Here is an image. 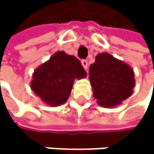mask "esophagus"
Returning <instances> with one entry per match:
<instances>
[{"label":"esophagus","mask_w":154,"mask_h":154,"mask_svg":"<svg viewBox=\"0 0 154 154\" xmlns=\"http://www.w3.org/2000/svg\"><path fill=\"white\" fill-rule=\"evenodd\" d=\"M81 63H82V66H83L84 69H85L86 71H88V61H87V60H82V61H81Z\"/></svg>","instance_id":"1"}]
</instances>
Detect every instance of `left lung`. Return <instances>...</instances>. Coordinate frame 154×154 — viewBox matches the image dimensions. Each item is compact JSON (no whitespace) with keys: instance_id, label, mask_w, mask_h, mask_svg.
Returning a JSON list of instances; mask_svg holds the SVG:
<instances>
[{"instance_id":"left-lung-1","label":"left lung","mask_w":154,"mask_h":154,"mask_svg":"<svg viewBox=\"0 0 154 154\" xmlns=\"http://www.w3.org/2000/svg\"><path fill=\"white\" fill-rule=\"evenodd\" d=\"M93 96L98 104L105 108L116 107L129 98L135 86L132 67L107 52L95 57L88 71Z\"/></svg>"}]
</instances>
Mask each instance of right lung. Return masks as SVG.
I'll return each instance as SVG.
<instances>
[{
    "label": "right lung",
    "mask_w": 154,
    "mask_h": 154,
    "mask_svg": "<svg viewBox=\"0 0 154 154\" xmlns=\"http://www.w3.org/2000/svg\"><path fill=\"white\" fill-rule=\"evenodd\" d=\"M86 76L78 58L59 51L35 69L30 88L47 105L59 106L67 100L74 80Z\"/></svg>",
    "instance_id": "1"
}]
</instances>
